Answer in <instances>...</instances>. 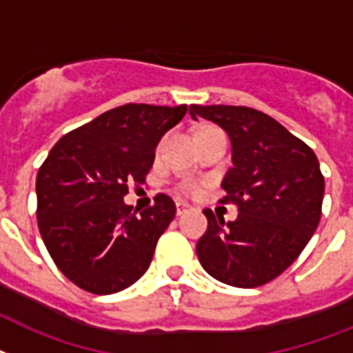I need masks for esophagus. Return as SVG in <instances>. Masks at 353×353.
<instances>
[{
	"mask_svg": "<svg viewBox=\"0 0 353 353\" xmlns=\"http://www.w3.org/2000/svg\"><path fill=\"white\" fill-rule=\"evenodd\" d=\"M192 206L188 205V203L186 201H181V199H179V201H176V212H177V216H181V214H185L186 210H190Z\"/></svg>",
	"mask_w": 353,
	"mask_h": 353,
	"instance_id": "esophagus-1",
	"label": "esophagus"
}]
</instances>
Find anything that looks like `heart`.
Returning <instances> with one entry per match:
<instances>
[{
    "label": "heart",
    "instance_id": "heart-1",
    "mask_svg": "<svg viewBox=\"0 0 353 353\" xmlns=\"http://www.w3.org/2000/svg\"><path fill=\"white\" fill-rule=\"evenodd\" d=\"M181 188H183V192H186V194L196 196V194H199V192H201V183L196 181V179H186V181H183Z\"/></svg>",
    "mask_w": 353,
    "mask_h": 353
}]
</instances>
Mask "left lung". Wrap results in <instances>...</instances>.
Returning <instances> with one entry per match:
<instances>
[{
	"mask_svg": "<svg viewBox=\"0 0 353 353\" xmlns=\"http://www.w3.org/2000/svg\"><path fill=\"white\" fill-rule=\"evenodd\" d=\"M228 132L232 163L221 203L237 206L236 221L212 210L197 241L199 263L212 277L237 288H256L281 276L314 236L321 219L325 177L305 141L274 117L250 107L190 105Z\"/></svg>",
	"mask_w": 353,
	"mask_h": 353,
	"instance_id": "left-lung-1",
	"label": "left lung"
}]
</instances>
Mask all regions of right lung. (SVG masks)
Returning a JSON list of instances; mask_svg holds the SVG:
<instances>
[{
  "label": "right lung",
  "instance_id": "obj_1",
  "mask_svg": "<svg viewBox=\"0 0 353 353\" xmlns=\"http://www.w3.org/2000/svg\"><path fill=\"white\" fill-rule=\"evenodd\" d=\"M185 114L186 105L112 108L65 134L37 170V228L59 272L81 290L116 294L150 266L176 203L157 194L137 216L123 197L147 181L157 143Z\"/></svg>",
  "mask_w": 353,
  "mask_h": 353
}]
</instances>
